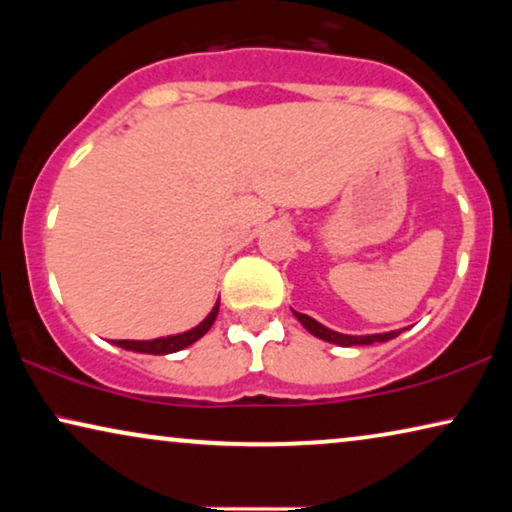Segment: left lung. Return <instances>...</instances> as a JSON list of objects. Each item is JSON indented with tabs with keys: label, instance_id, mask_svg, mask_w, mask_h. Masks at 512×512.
Wrapping results in <instances>:
<instances>
[{
	"label": "left lung",
	"instance_id": "1",
	"mask_svg": "<svg viewBox=\"0 0 512 512\" xmlns=\"http://www.w3.org/2000/svg\"><path fill=\"white\" fill-rule=\"evenodd\" d=\"M296 314V319L303 324L307 331L312 335H317V338L326 340V342H333V345H340V347H352V345H373V342H387L391 338H396L401 331H389V333H375V335H345V333H338V331H331V328H326L324 324H319L317 319L307 317V314H300V312H293Z\"/></svg>",
	"mask_w": 512,
	"mask_h": 512
}]
</instances>
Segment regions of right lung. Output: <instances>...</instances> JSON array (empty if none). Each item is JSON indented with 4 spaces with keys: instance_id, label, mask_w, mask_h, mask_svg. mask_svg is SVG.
Masks as SVG:
<instances>
[{
    "instance_id": "right-lung-1",
    "label": "right lung",
    "mask_w": 512,
    "mask_h": 512,
    "mask_svg": "<svg viewBox=\"0 0 512 512\" xmlns=\"http://www.w3.org/2000/svg\"><path fill=\"white\" fill-rule=\"evenodd\" d=\"M216 314H219V303H216L212 307V312H209L198 326L191 328V331L167 335V338H156V340H116V345L123 349H130V352H139V354H158L160 356V354L179 352V349H184L188 345H193L195 340H200L202 335L212 328V324L216 321Z\"/></svg>"
}]
</instances>
